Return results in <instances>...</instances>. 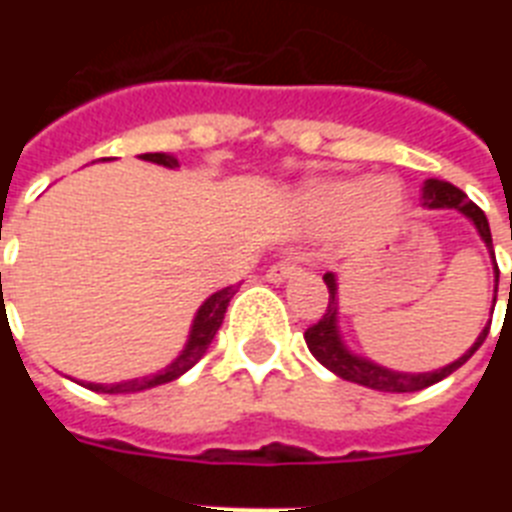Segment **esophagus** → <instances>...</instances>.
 <instances>
[{
  "instance_id": "34e87169",
  "label": "esophagus",
  "mask_w": 512,
  "mask_h": 512,
  "mask_svg": "<svg viewBox=\"0 0 512 512\" xmlns=\"http://www.w3.org/2000/svg\"><path fill=\"white\" fill-rule=\"evenodd\" d=\"M300 271V265H297L295 257H284L279 263H273L268 271H265V279L273 281V284H281V281L292 279L295 273Z\"/></svg>"
}]
</instances>
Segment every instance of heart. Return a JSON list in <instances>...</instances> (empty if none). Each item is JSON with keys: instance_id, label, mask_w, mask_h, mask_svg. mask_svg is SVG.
Returning a JSON list of instances; mask_svg holds the SVG:
<instances>
[{"instance_id": "b5f03b06", "label": "heart", "mask_w": 512, "mask_h": 512, "mask_svg": "<svg viewBox=\"0 0 512 512\" xmlns=\"http://www.w3.org/2000/svg\"><path fill=\"white\" fill-rule=\"evenodd\" d=\"M305 223L332 228L350 217L358 220H388L401 207L398 185L390 180H324L308 185L297 196Z\"/></svg>"}]
</instances>
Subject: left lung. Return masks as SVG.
Returning <instances> with one entry per match:
<instances>
[{"label":"left lung","mask_w":512,"mask_h":512,"mask_svg":"<svg viewBox=\"0 0 512 512\" xmlns=\"http://www.w3.org/2000/svg\"><path fill=\"white\" fill-rule=\"evenodd\" d=\"M422 204L430 209H457L462 215L468 217L470 223L478 228V236L484 239V244L492 252L494 260V247H492V231H489V220H486L484 209L473 204V201L465 196V193L457 188V185L446 183V180H428L425 188H422ZM329 289V305L327 313L321 316L313 327L305 329V342H308V350L319 364H324L329 372H335L337 377L348 382H358V385H366L372 390H382V393H414V390L430 388L436 385L444 377H449L452 372H457L465 361H468L473 353H476L481 345H484L486 335H489V327L492 321L486 324L484 332L478 335V340L473 342V348L460 356L454 364L444 366V369H436V372H422V374H409V372H393V369H385V366L374 364L369 358H361L356 353H350L345 348V342L340 337V329H337V281L335 273H327L324 276ZM494 281L500 284V268H497V260H494ZM510 287H512V276H510ZM494 303H497V287H494ZM494 313V308H492Z\"/></svg>","instance_id":"1"}]
</instances>
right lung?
<instances>
[{"instance_id": "obj_1", "label": "right lung", "mask_w": 512, "mask_h": 512, "mask_svg": "<svg viewBox=\"0 0 512 512\" xmlns=\"http://www.w3.org/2000/svg\"><path fill=\"white\" fill-rule=\"evenodd\" d=\"M140 159H143V162L162 164V167H170V170L180 167L175 156L170 154H140ZM236 289L239 287L233 284V287L220 289V292H215V295L204 300V305H201L199 313H196V319H193L191 335H188L183 353H180L164 372L151 374V377H135V380L114 382V385H100V382H82V385L84 388L95 390V393H138V390L156 388V385L177 380L180 374L188 372V369L207 353V348L212 345V340H215L217 329L223 324L225 311H228V303H231V297L236 295Z\"/></svg>"}]
</instances>
